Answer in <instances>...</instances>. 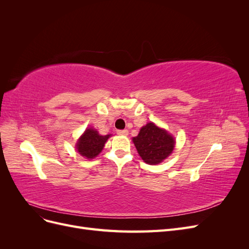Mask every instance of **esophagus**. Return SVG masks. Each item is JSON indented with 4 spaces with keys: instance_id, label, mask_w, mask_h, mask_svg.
<instances>
[{
    "instance_id": "1",
    "label": "esophagus",
    "mask_w": 249,
    "mask_h": 249,
    "mask_svg": "<svg viewBox=\"0 0 249 249\" xmlns=\"http://www.w3.org/2000/svg\"><path fill=\"white\" fill-rule=\"evenodd\" d=\"M117 134L120 135V136H126V135L129 134V131H127V130H118Z\"/></svg>"
}]
</instances>
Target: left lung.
Returning <instances> with one entry per match:
<instances>
[{
    "instance_id": "left-lung-1",
    "label": "left lung",
    "mask_w": 249,
    "mask_h": 249,
    "mask_svg": "<svg viewBox=\"0 0 249 249\" xmlns=\"http://www.w3.org/2000/svg\"><path fill=\"white\" fill-rule=\"evenodd\" d=\"M133 142L141 159L149 165L159 164L166 159L176 145L172 135L154 123L142 126Z\"/></svg>"
}]
</instances>
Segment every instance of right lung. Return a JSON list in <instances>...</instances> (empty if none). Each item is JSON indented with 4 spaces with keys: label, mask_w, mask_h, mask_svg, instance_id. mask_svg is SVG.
I'll return each mask as SVG.
<instances>
[{
    "label": "right lung",
    "mask_w": 249,
    "mask_h": 249,
    "mask_svg": "<svg viewBox=\"0 0 249 249\" xmlns=\"http://www.w3.org/2000/svg\"><path fill=\"white\" fill-rule=\"evenodd\" d=\"M110 136L111 135L102 136L95 129L87 127L85 132L79 138L76 148L81 156L85 157L88 160H91L102 152L105 143H106Z\"/></svg>",
    "instance_id": "add662e5"
}]
</instances>
